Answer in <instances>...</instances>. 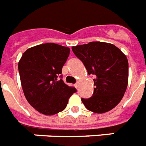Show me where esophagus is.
<instances>
[{
    "label": "esophagus",
    "mask_w": 146,
    "mask_h": 146,
    "mask_svg": "<svg viewBox=\"0 0 146 146\" xmlns=\"http://www.w3.org/2000/svg\"><path fill=\"white\" fill-rule=\"evenodd\" d=\"M75 87H76V88H78V87H79V83H78V82H77V83L75 84Z\"/></svg>",
    "instance_id": "obj_1"
}]
</instances>
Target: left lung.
I'll list each match as a JSON object with an SVG mask.
<instances>
[{
	"label": "left lung",
	"mask_w": 146,
	"mask_h": 146,
	"mask_svg": "<svg viewBox=\"0 0 146 146\" xmlns=\"http://www.w3.org/2000/svg\"><path fill=\"white\" fill-rule=\"evenodd\" d=\"M89 75H94V94L82 98L90 111L103 114L117 106L124 97L128 83V62L125 54L111 43L91 42L73 46Z\"/></svg>",
	"instance_id": "8db88e82"
}]
</instances>
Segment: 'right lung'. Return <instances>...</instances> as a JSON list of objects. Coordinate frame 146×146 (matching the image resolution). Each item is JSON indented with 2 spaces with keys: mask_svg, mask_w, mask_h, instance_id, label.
<instances>
[{
  "mask_svg": "<svg viewBox=\"0 0 146 146\" xmlns=\"http://www.w3.org/2000/svg\"><path fill=\"white\" fill-rule=\"evenodd\" d=\"M70 51L66 46L45 43L28 48L18 62L25 97L41 114L53 115L63 111L76 91L58 80Z\"/></svg>",
  "mask_w": 146,
  "mask_h": 146,
  "instance_id": "obj_1",
  "label": "right lung"
}]
</instances>
